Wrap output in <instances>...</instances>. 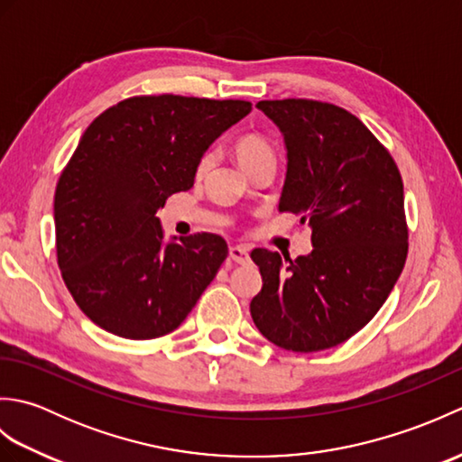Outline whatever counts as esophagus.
Returning a JSON list of instances; mask_svg holds the SVG:
<instances>
[{
    "mask_svg": "<svg viewBox=\"0 0 462 462\" xmlns=\"http://www.w3.org/2000/svg\"><path fill=\"white\" fill-rule=\"evenodd\" d=\"M230 258L236 263H246L250 260V250L246 246H232L230 248Z\"/></svg>",
    "mask_w": 462,
    "mask_h": 462,
    "instance_id": "esophagus-1",
    "label": "esophagus"
}]
</instances>
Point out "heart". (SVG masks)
<instances>
[{"label": "heart", "instance_id": "1", "mask_svg": "<svg viewBox=\"0 0 462 462\" xmlns=\"http://www.w3.org/2000/svg\"><path fill=\"white\" fill-rule=\"evenodd\" d=\"M234 154H236L240 166L246 172L256 169V166L263 162H273L272 144L263 139L262 134H256V133L240 136L236 144H234ZM210 166H212V154H204L199 164V174H204Z\"/></svg>", "mask_w": 462, "mask_h": 462}]
</instances>
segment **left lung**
Instances as JSON below:
<instances>
[{
    "instance_id": "obj_1",
    "label": "left lung",
    "mask_w": 462,
    "mask_h": 462,
    "mask_svg": "<svg viewBox=\"0 0 462 462\" xmlns=\"http://www.w3.org/2000/svg\"><path fill=\"white\" fill-rule=\"evenodd\" d=\"M256 106L286 144L278 210L311 226L313 250L296 260L252 250L263 282L252 319L278 347H336L367 326L403 272V180L385 146L341 106L310 99Z\"/></svg>"
}]
</instances>
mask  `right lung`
Masks as SVG:
<instances>
[{
    "instance_id": "obj_1",
    "label": "right lung",
    "mask_w": 462,
    "mask_h": 462,
    "mask_svg": "<svg viewBox=\"0 0 462 462\" xmlns=\"http://www.w3.org/2000/svg\"><path fill=\"white\" fill-rule=\"evenodd\" d=\"M248 101L133 97L87 126L55 190L57 263L81 311L126 339L166 336L228 256L224 238L164 240L156 210L189 190L204 152Z\"/></svg>"
}]
</instances>
